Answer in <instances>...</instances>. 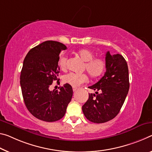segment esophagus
<instances>
[{"instance_id":"esophagus-1","label":"esophagus","mask_w":152,"mask_h":152,"mask_svg":"<svg viewBox=\"0 0 152 152\" xmlns=\"http://www.w3.org/2000/svg\"><path fill=\"white\" fill-rule=\"evenodd\" d=\"M78 90V88H76V87H73V91L74 92H76V91Z\"/></svg>"}]
</instances>
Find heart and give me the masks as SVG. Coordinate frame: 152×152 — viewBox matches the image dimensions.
<instances>
[{"label":"heart","mask_w":152,"mask_h":152,"mask_svg":"<svg viewBox=\"0 0 152 152\" xmlns=\"http://www.w3.org/2000/svg\"><path fill=\"white\" fill-rule=\"evenodd\" d=\"M78 56L85 61V68L91 77L96 78L102 75L106 67V61L102 57H94L95 55L91 50L86 49H80L77 52ZM67 57L66 55H61L59 57L58 65L60 68H66ZM88 80V76L86 74H78L70 72L64 77V82L73 87H77Z\"/></svg>","instance_id":"1"}]
</instances>
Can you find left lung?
Returning a JSON list of instances; mask_svg holds the SVG:
<instances>
[{"label":"left lung","instance_id":"1","mask_svg":"<svg viewBox=\"0 0 152 152\" xmlns=\"http://www.w3.org/2000/svg\"><path fill=\"white\" fill-rule=\"evenodd\" d=\"M106 72L97 83L89 88L95 94L89 93L83 105L84 115L94 123H104L118 114L129 90V69L126 60L120 54L105 55Z\"/></svg>","mask_w":152,"mask_h":152}]
</instances>
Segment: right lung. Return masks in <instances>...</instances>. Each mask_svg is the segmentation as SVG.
<instances>
[{
  "mask_svg": "<svg viewBox=\"0 0 152 152\" xmlns=\"http://www.w3.org/2000/svg\"><path fill=\"white\" fill-rule=\"evenodd\" d=\"M66 46L53 40L43 42L32 48L23 60L20 85L24 103L34 116L45 122H55L64 116L73 90L65 84L58 90L50 91L57 80L60 69L59 53Z\"/></svg>",
  "mask_w": 152,
  "mask_h": 152,
  "instance_id": "obj_1",
  "label": "right lung"
}]
</instances>
